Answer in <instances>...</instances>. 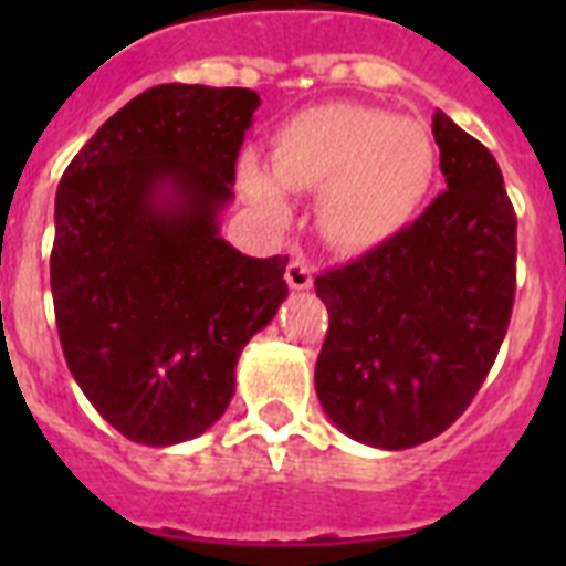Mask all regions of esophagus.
<instances>
[{
  "label": "esophagus",
  "mask_w": 566,
  "mask_h": 566,
  "mask_svg": "<svg viewBox=\"0 0 566 566\" xmlns=\"http://www.w3.org/2000/svg\"><path fill=\"white\" fill-rule=\"evenodd\" d=\"M284 279L291 284V291H308L311 284H314V273H311L308 261H302V258H293L287 270H284Z\"/></svg>",
  "instance_id": "esophagus-1"
}]
</instances>
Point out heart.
Instances as JSON below:
<instances>
[{
	"label": "heart",
	"instance_id": "1",
	"mask_svg": "<svg viewBox=\"0 0 566 566\" xmlns=\"http://www.w3.org/2000/svg\"><path fill=\"white\" fill-rule=\"evenodd\" d=\"M240 190L270 226L291 220V193H317V229L335 249L364 252L417 217L434 179L429 132L367 105L300 111L273 135V172L255 155L238 167Z\"/></svg>",
	"mask_w": 566,
	"mask_h": 566
}]
</instances>
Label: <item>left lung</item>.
Here are the masks:
<instances>
[{
  "label": "left lung",
  "instance_id": "8db88e82",
  "mask_svg": "<svg viewBox=\"0 0 566 566\" xmlns=\"http://www.w3.org/2000/svg\"><path fill=\"white\" fill-rule=\"evenodd\" d=\"M447 190L358 261L314 279L328 332L314 387L353 440L408 449L473 402L509 332L517 217L500 164L438 111Z\"/></svg>",
  "mask_w": 566,
  "mask_h": 566
}]
</instances>
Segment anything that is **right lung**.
I'll return each mask as SVG.
<instances>
[{"mask_svg": "<svg viewBox=\"0 0 566 566\" xmlns=\"http://www.w3.org/2000/svg\"><path fill=\"white\" fill-rule=\"evenodd\" d=\"M261 99L158 84L102 123L55 193L52 302L91 405L146 447L199 438L234 396L243 346L287 300V255L220 238Z\"/></svg>", "mask_w": 566, "mask_h": 566, "instance_id": "1", "label": "right lung"}]
</instances>
